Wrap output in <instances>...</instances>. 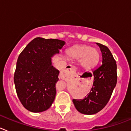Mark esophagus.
Instances as JSON below:
<instances>
[{"label": "esophagus", "mask_w": 131, "mask_h": 131, "mask_svg": "<svg viewBox=\"0 0 131 131\" xmlns=\"http://www.w3.org/2000/svg\"><path fill=\"white\" fill-rule=\"evenodd\" d=\"M76 73V68L73 66L68 65L65 69H63L60 74V79L67 80L71 75H73Z\"/></svg>", "instance_id": "esophagus-1"}]
</instances>
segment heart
Masks as SVG:
<instances>
[{
  "label": "heart",
  "mask_w": 131,
  "mask_h": 131,
  "mask_svg": "<svg viewBox=\"0 0 131 131\" xmlns=\"http://www.w3.org/2000/svg\"><path fill=\"white\" fill-rule=\"evenodd\" d=\"M67 54L70 58L80 59V63L85 68H94L100 60V52L98 49L85 45L69 49Z\"/></svg>",
  "instance_id": "b5f03b06"
}]
</instances>
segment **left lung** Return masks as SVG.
<instances>
[{
    "mask_svg": "<svg viewBox=\"0 0 131 131\" xmlns=\"http://www.w3.org/2000/svg\"><path fill=\"white\" fill-rule=\"evenodd\" d=\"M97 45L102 54V63L92 71V88L84 98L73 100L77 110L85 115L95 114L106 106L117 83V64L113 55L107 47Z\"/></svg>",
    "mask_w": 131,
    "mask_h": 131,
    "instance_id": "obj_1",
    "label": "left lung"
}]
</instances>
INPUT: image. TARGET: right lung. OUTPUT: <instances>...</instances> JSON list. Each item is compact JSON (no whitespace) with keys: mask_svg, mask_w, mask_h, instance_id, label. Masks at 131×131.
<instances>
[{"mask_svg":"<svg viewBox=\"0 0 131 131\" xmlns=\"http://www.w3.org/2000/svg\"><path fill=\"white\" fill-rule=\"evenodd\" d=\"M65 43L37 37L19 54L14 80L18 98L27 110L42 112L52 104L60 71L53 67L52 58L59 54Z\"/></svg>","mask_w":131,"mask_h":131,"instance_id":"add662e5","label":"right lung"}]
</instances>
